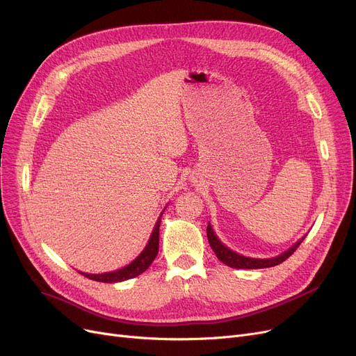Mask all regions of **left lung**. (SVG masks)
I'll list each match as a JSON object with an SVG mask.
<instances>
[{"label": "left lung", "mask_w": 356, "mask_h": 356, "mask_svg": "<svg viewBox=\"0 0 356 356\" xmlns=\"http://www.w3.org/2000/svg\"><path fill=\"white\" fill-rule=\"evenodd\" d=\"M207 238H209V243L211 246V249L214 250L216 257L222 261L223 264H226L230 268H236V269H259V268H269V266H275L280 265L281 262H284L286 258H290L293 253L297 250V248L300 246V243L304 241H298L293 248H290L286 252H284L282 255L277 257V258H270V259H253V258H246L239 255V253H236L233 250H230L229 248L223 246V243L220 242L216 234L209 223L207 226Z\"/></svg>", "instance_id": "obj_1"}]
</instances>
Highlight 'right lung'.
<instances>
[{
  "mask_svg": "<svg viewBox=\"0 0 356 356\" xmlns=\"http://www.w3.org/2000/svg\"><path fill=\"white\" fill-rule=\"evenodd\" d=\"M159 225H161V218L158 220V223H156L154 232H152L149 243L146 245V248L143 249L140 255L136 259H134L130 265L124 266L123 269H118V270H114V273H107V274H98V275L83 274V273H81V274L83 277H87V278L94 280V281H98V282H120V281H126V280H130V278H134V277L143 274L158 255V250H159Z\"/></svg>",
  "mask_w": 356,
  "mask_h": 356,
  "instance_id": "add662e5",
  "label": "right lung"
}]
</instances>
